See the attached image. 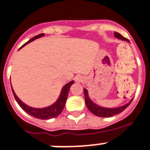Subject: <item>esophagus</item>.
<instances>
[{"label":"esophagus","instance_id":"esophagus-1","mask_svg":"<svg viewBox=\"0 0 150 150\" xmlns=\"http://www.w3.org/2000/svg\"><path fill=\"white\" fill-rule=\"evenodd\" d=\"M75 80H76V81H78V82H81V81H83V77L79 75V76H77V77L75 78Z\"/></svg>","mask_w":150,"mask_h":150}]
</instances>
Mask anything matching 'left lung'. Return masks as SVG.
Returning a JSON list of instances; mask_svg holds the SVG:
<instances>
[{
  "mask_svg": "<svg viewBox=\"0 0 150 150\" xmlns=\"http://www.w3.org/2000/svg\"><path fill=\"white\" fill-rule=\"evenodd\" d=\"M114 35L116 38H119V39L124 40V41H128L127 38L122 37L120 34L117 32H114ZM84 93H85V99H86V104L87 108L88 109V110L92 112L94 115H97V116H99V117H111L112 115H115L116 114H119V113L122 112V111L125 110V109L127 108L129 104L132 103V99L130 101L129 103L128 104L125 105L123 106L119 107V108H114V109H107V108H103V107L98 106L97 105L95 104L93 102H92V100L88 98V91L84 88Z\"/></svg>",
  "mask_w": 150,
  "mask_h": 150,
  "instance_id": "left-lung-1",
  "label": "left lung"
}]
</instances>
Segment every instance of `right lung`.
<instances>
[{"instance_id": "obj_1", "label": "right lung", "mask_w": 150, "mask_h": 150, "mask_svg": "<svg viewBox=\"0 0 150 150\" xmlns=\"http://www.w3.org/2000/svg\"><path fill=\"white\" fill-rule=\"evenodd\" d=\"M45 34H40L38 35H36L34 38H32L31 39L29 40L28 41H27L26 43L23 45L21 47L24 46L27 44L30 43L31 41H33L34 40L37 39L38 38H41L42 36H44ZM74 83V81H71L69 83H67L64 87L62 88V92H61L60 96L55 103H54L52 105H50L48 107H46V108H43V109H35V108H31V107L27 105L24 104V103H22L21 101L18 98V97L16 96L15 92H14V90L12 88V92H13V95H14V98H15L17 103H18V105H20L21 108L23 109L24 111H25L28 114L32 115L35 118H37V119H52V118L57 117L58 115H59L62 112L63 109H64V105L66 103L67 98H68V95H69V88L71 87V86Z\"/></svg>"}]
</instances>
